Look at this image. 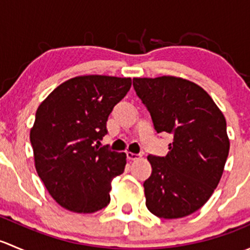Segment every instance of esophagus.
Returning <instances> with one entry per match:
<instances>
[{
    "instance_id": "obj_1",
    "label": "esophagus",
    "mask_w": 250,
    "mask_h": 250,
    "mask_svg": "<svg viewBox=\"0 0 250 250\" xmlns=\"http://www.w3.org/2000/svg\"><path fill=\"white\" fill-rule=\"evenodd\" d=\"M127 158L129 161H135V160H139L140 155H137V153H132V152H127Z\"/></svg>"
}]
</instances>
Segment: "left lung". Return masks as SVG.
I'll use <instances>...</instances> for the list:
<instances>
[{"mask_svg":"<svg viewBox=\"0 0 250 250\" xmlns=\"http://www.w3.org/2000/svg\"><path fill=\"white\" fill-rule=\"evenodd\" d=\"M157 133H169L167 156L148 155L146 207L163 219L195 213L213 195L230 150L226 120L210 95L180 77L133 78Z\"/></svg>","mask_w":250,"mask_h":250,"instance_id":"8db88e82","label":"left lung"}]
</instances>
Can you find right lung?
Here are the masks:
<instances>
[{
  "mask_svg": "<svg viewBox=\"0 0 250 250\" xmlns=\"http://www.w3.org/2000/svg\"><path fill=\"white\" fill-rule=\"evenodd\" d=\"M130 85V78L74 77L55 88L37 109L30 130L35 167L62 208L94 213L110 203L111 181L123 173L127 156L95 143L107 134L109 115Z\"/></svg>",
  "mask_w": 250,
  "mask_h": 250,
  "instance_id": "obj_1",
  "label": "right lung"
}]
</instances>
